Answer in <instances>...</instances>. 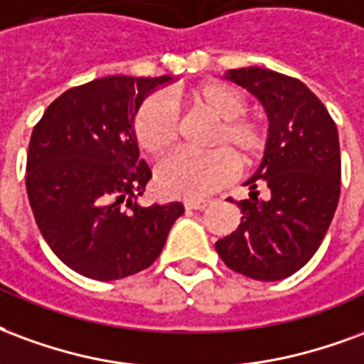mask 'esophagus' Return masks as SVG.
I'll return each mask as SVG.
<instances>
[{
  "label": "esophagus",
  "instance_id": "34e87169",
  "mask_svg": "<svg viewBox=\"0 0 364 364\" xmlns=\"http://www.w3.org/2000/svg\"><path fill=\"white\" fill-rule=\"evenodd\" d=\"M184 208L186 209H193V211H198V209H205V208H208V201H205V200L184 201Z\"/></svg>",
  "mask_w": 364,
  "mask_h": 364
}]
</instances>
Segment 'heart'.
I'll return each instance as SVG.
<instances>
[{"label":"heart","mask_w":364,"mask_h":364,"mask_svg":"<svg viewBox=\"0 0 364 364\" xmlns=\"http://www.w3.org/2000/svg\"><path fill=\"white\" fill-rule=\"evenodd\" d=\"M188 102L196 112L209 114L215 126L209 129L205 155H176L156 166L155 186L164 198L198 200L219 190L244 166L254 164L267 149V127L246 116V98L235 87L211 83L193 91ZM134 137L137 147L151 156H161L178 137V114L164 95H151L134 116ZM239 159H237L236 156Z\"/></svg>","instance_id":"1"}]
</instances>
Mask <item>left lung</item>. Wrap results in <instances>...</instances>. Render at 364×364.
Segmentation results:
<instances>
[{
	"label": "left lung",
	"mask_w": 364,
	"mask_h": 364,
	"mask_svg": "<svg viewBox=\"0 0 364 364\" xmlns=\"http://www.w3.org/2000/svg\"><path fill=\"white\" fill-rule=\"evenodd\" d=\"M227 79L258 98L269 118L264 161L238 201L240 225L215 242L232 272L258 281L285 279L322 244L336 213L341 159L336 122L309 87L264 68L230 70ZM268 188L259 198L257 186ZM232 201V200H230Z\"/></svg>",
	"instance_id": "left-lung-1"
}]
</instances>
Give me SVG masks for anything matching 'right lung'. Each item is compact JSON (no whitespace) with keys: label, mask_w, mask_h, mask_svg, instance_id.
Returning a JSON list of instances; mask_svg holds the SVG:
<instances>
[{"label":"right lung","mask_w":364,"mask_h":364,"mask_svg":"<svg viewBox=\"0 0 364 364\" xmlns=\"http://www.w3.org/2000/svg\"><path fill=\"white\" fill-rule=\"evenodd\" d=\"M172 77L110 75L79 85L48 106L26 155V193L42 237L63 264L97 281L149 267L184 205L141 208L153 176L139 159L134 116Z\"/></svg>","instance_id":"obj_1"}]
</instances>
